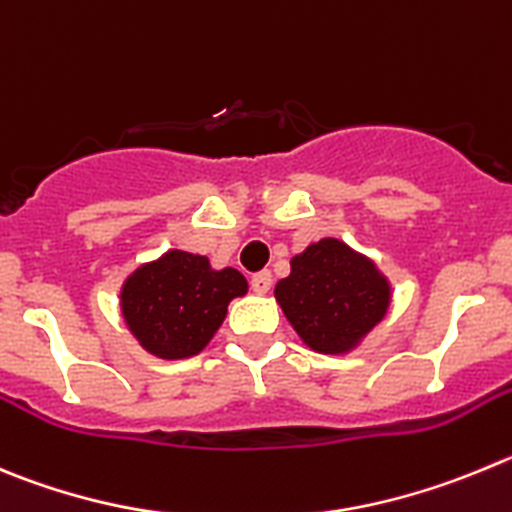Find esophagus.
Masks as SVG:
<instances>
[{"label":"esophagus","instance_id":"esophagus-1","mask_svg":"<svg viewBox=\"0 0 512 512\" xmlns=\"http://www.w3.org/2000/svg\"><path fill=\"white\" fill-rule=\"evenodd\" d=\"M250 285L257 295H265L272 288V275L270 272H257V275H252Z\"/></svg>","mask_w":512,"mask_h":512}]
</instances>
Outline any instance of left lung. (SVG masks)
Returning <instances> with one entry per match:
<instances>
[{"label":"left lung","mask_w":512,"mask_h":512,"mask_svg":"<svg viewBox=\"0 0 512 512\" xmlns=\"http://www.w3.org/2000/svg\"><path fill=\"white\" fill-rule=\"evenodd\" d=\"M275 300L303 343L318 353H348L384 321L391 285L366 255L323 237L290 260Z\"/></svg>","instance_id":"left-lung-1"}]
</instances>
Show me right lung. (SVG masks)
<instances>
[{
    "label": "right lung",
    "instance_id": "obj_1",
    "mask_svg": "<svg viewBox=\"0 0 512 512\" xmlns=\"http://www.w3.org/2000/svg\"><path fill=\"white\" fill-rule=\"evenodd\" d=\"M247 293L240 270H214L209 257L169 250L143 262L121 288L128 331L151 356L179 361L202 353L222 326L227 305Z\"/></svg>",
    "mask_w": 512,
    "mask_h": 512
}]
</instances>
